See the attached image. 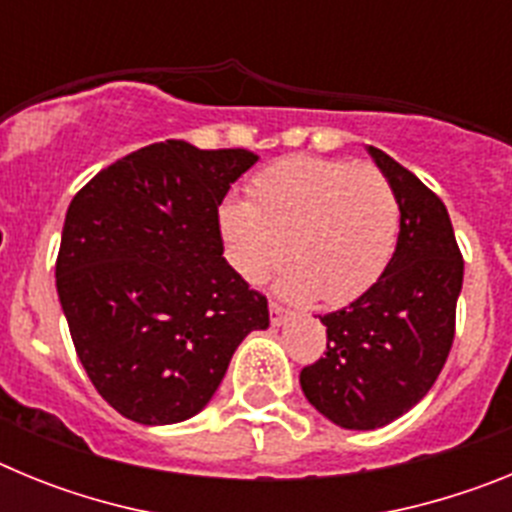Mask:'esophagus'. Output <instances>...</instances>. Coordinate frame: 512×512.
<instances>
[{"label":"esophagus","mask_w":512,"mask_h":512,"mask_svg":"<svg viewBox=\"0 0 512 512\" xmlns=\"http://www.w3.org/2000/svg\"><path fill=\"white\" fill-rule=\"evenodd\" d=\"M269 315H271V325H282L287 320V310L277 302H269Z\"/></svg>","instance_id":"34e87169"}]
</instances>
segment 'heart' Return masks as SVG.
<instances>
[{
  "mask_svg": "<svg viewBox=\"0 0 512 512\" xmlns=\"http://www.w3.org/2000/svg\"><path fill=\"white\" fill-rule=\"evenodd\" d=\"M248 200L223 202L217 223L225 259L243 282L279 279L289 300L348 305L377 284L400 233V202L374 166L343 158L287 156L256 174Z\"/></svg>",
  "mask_w": 512,
  "mask_h": 512,
  "instance_id": "heart-1",
  "label": "heart"
}]
</instances>
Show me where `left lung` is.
<instances>
[{
	"label": "left lung",
	"instance_id": "left-lung-1",
	"mask_svg": "<svg viewBox=\"0 0 512 512\" xmlns=\"http://www.w3.org/2000/svg\"><path fill=\"white\" fill-rule=\"evenodd\" d=\"M400 202V235L369 292L320 315L323 359L300 384L318 413L348 431H372L418 405L449 359L464 259L446 205L413 171L369 146Z\"/></svg>",
	"mask_w": 512,
	"mask_h": 512
}]
</instances>
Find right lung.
Returning <instances> with one entry per match:
<instances>
[{
  "instance_id": "right-lung-1",
  "label": "right lung",
  "mask_w": 512,
  "mask_h": 512,
  "mask_svg": "<svg viewBox=\"0 0 512 512\" xmlns=\"http://www.w3.org/2000/svg\"><path fill=\"white\" fill-rule=\"evenodd\" d=\"M259 156L166 140L133 151L76 192L56 287L99 395L143 425L205 408L235 348L269 328L266 297L223 259L217 207Z\"/></svg>"
}]
</instances>
